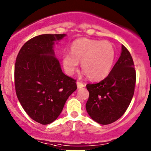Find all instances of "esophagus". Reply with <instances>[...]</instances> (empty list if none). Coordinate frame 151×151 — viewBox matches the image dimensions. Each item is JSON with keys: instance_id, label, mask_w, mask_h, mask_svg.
<instances>
[{"instance_id": "34e87169", "label": "esophagus", "mask_w": 151, "mask_h": 151, "mask_svg": "<svg viewBox=\"0 0 151 151\" xmlns=\"http://www.w3.org/2000/svg\"><path fill=\"white\" fill-rule=\"evenodd\" d=\"M77 86L78 88H83V87H85V84L84 83H82V82L77 81Z\"/></svg>"}]
</instances>
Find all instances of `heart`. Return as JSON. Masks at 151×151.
I'll return each mask as SVG.
<instances>
[{
  "label": "heart",
  "mask_w": 151,
  "mask_h": 151,
  "mask_svg": "<svg viewBox=\"0 0 151 151\" xmlns=\"http://www.w3.org/2000/svg\"><path fill=\"white\" fill-rule=\"evenodd\" d=\"M115 60V50L108 41L83 39L74 41L70 48V53L62 56L65 71L73 75L77 71L79 62L88 77L92 80L104 78L109 74Z\"/></svg>",
  "instance_id": "b5f03b06"
}]
</instances>
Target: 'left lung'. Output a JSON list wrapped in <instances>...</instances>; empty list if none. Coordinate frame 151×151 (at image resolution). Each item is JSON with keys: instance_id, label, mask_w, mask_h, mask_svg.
Listing matches in <instances>:
<instances>
[{"instance_id": "obj_1", "label": "left lung", "mask_w": 151, "mask_h": 151, "mask_svg": "<svg viewBox=\"0 0 151 151\" xmlns=\"http://www.w3.org/2000/svg\"><path fill=\"white\" fill-rule=\"evenodd\" d=\"M136 71L133 59L123 45L119 59L109 75L96 84H88L86 110L94 121L102 125L115 122L125 113L134 93Z\"/></svg>"}]
</instances>
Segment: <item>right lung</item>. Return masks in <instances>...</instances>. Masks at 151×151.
<instances>
[{
	"label": "right lung",
	"mask_w": 151,
	"mask_h": 151,
	"mask_svg": "<svg viewBox=\"0 0 151 151\" xmlns=\"http://www.w3.org/2000/svg\"><path fill=\"white\" fill-rule=\"evenodd\" d=\"M66 36H35L22 47L16 59L17 96L30 118L42 125L57 119L66 100L77 88L76 80L63 74L55 56V44Z\"/></svg>",
	"instance_id": "obj_1"
}]
</instances>
